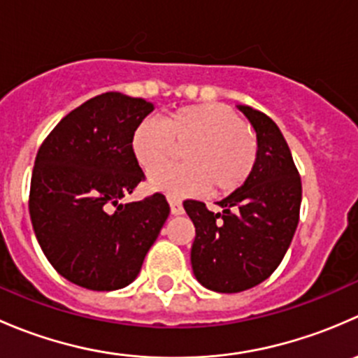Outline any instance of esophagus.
Masks as SVG:
<instances>
[{
	"instance_id": "esophagus-1",
	"label": "esophagus",
	"mask_w": 358,
	"mask_h": 358,
	"mask_svg": "<svg viewBox=\"0 0 358 358\" xmlns=\"http://www.w3.org/2000/svg\"><path fill=\"white\" fill-rule=\"evenodd\" d=\"M169 208H171V215H175V216L183 215V206L180 201L169 199Z\"/></svg>"
}]
</instances>
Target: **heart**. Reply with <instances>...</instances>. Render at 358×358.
I'll return each instance as SVG.
<instances>
[{
	"mask_svg": "<svg viewBox=\"0 0 358 358\" xmlns=\"http://www.w3.org/2000/svg\"><path fill=\"white\" fill-rule=\"evenodd\" d=\"M176 146L184 148L186 162L150 176V189L173 197L196 196L209 187L215 194L234 192L251 178L258 162L252 129L222 103L180 107L161 122L145 119L131 135L133 156L147 173L174 155Z\"/></svg>",
	"mask_w": 358,
	"mask_h": 358,
	"instance_id": "1",
	"label": "heart"
}]
</instances>
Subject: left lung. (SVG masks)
<instances>
[{
	"label": "left lung",
	"mask_w": 358,
	"mask_h": 358,
	"mask_svg": "<svg viewBox=\"0 0 358 358\" xmlns=\"http://www.w3.org/2000/svg\"><path fill=\"white\" fill-rule=\"evenodd\" d=\"M258 140V162L241 189L216 204L185 201L196 227L190 262L196 279L216 292H241L268 279L280 265L299 222L301 178L279 126L266 114L239 106Z\"/></svg>",
	"instance_id": "obj_1"
}]
</instances>
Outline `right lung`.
I'll list each match as a JSON object with an SVG mask.
<instances>
[{
    "label": "right lung",
    "mask_w": 358,
    "mask_h": 358,
    "mask_svg": "<svg viewBox=\"0 0 358 358\" xmlns=\"http://www.w3.org/2000/svg\"><path fill=\"white\" fill-rule=\"evenodd\" d=\"M152 110L143 99L102 93L69 112L39 147L29 215L48 262L72 284H131L168 218L162 194L121 202L145 180L131 135Z\"/></svg>",
    "instance_id": "1"
}]
</instances>
